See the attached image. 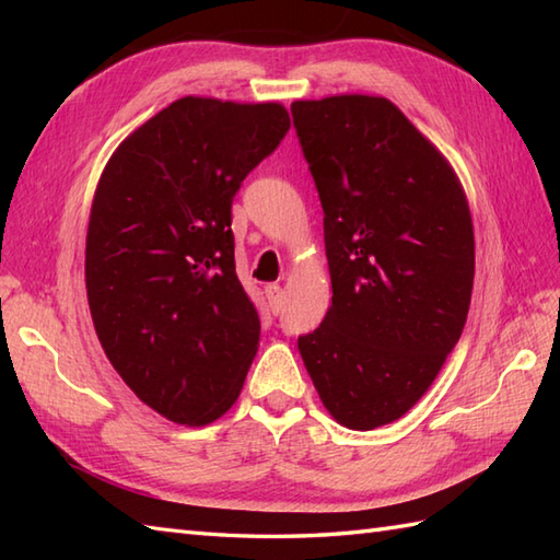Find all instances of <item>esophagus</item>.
Here are the masks:
<instances>
[{
    "instance_id": "obj_1",
    "label": "esophagus",
    "mask_w": 560,
    "mask_h": 560,
    "mask_svg": "<svg viewBox=\"0 0 560 560\" xmlns=\"http://www.w3.org/2000/svg\"><path fill=\"white\" fill-rule=\"evenodd\" d=\"M265 295L269 301V311L273 315H279L281 313V287L279 283H269V287H265Z\"/></svg>"
}]
</instances>
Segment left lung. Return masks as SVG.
<instances>
[{"label": "left lung", "mask_w": 560, "mask_h": 560, "mask_svg": "<svg viewBox=\"0 0 560 560\" xmlns=\"http://www.w3.org/2000/svg\"><path fill=\"white\" fill-rule=\"evenodd\" d=\"M319 205L331 305L299 337L319 399L353 431L407 413L467 323L474 229L455 171L395 103L295 101Z\"/></svg>", "instance_id": "left-lung-1"}]
</instances>
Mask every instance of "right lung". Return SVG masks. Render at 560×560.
I'll return each mask as SVG.
<instances>
[{"label":"right lung","instance_id":"1","mask_svg":"<svg viewBox=\"0 0 560 560\" xmlns=\"http://www.w3.org/2000/svg\"><path fill=\"white\" fill-rule=\"evenodd\" d=\"M289 127L279 103L187 96L129 135L101 175L86 235L93 327L129 389L175 423L229 411L257 353L231 207Z\"/></svg>","mask_w":560,"mask_h":560}]
</instances>
